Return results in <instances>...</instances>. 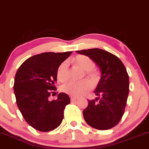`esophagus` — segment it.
Masks as SVG:
<instances>
[{
    "label": "esophagus",
    "instance_id": "obj_1",
    "mask_svg": "<svg viewBox=\"0 0 149 149\" xmlns=\"http://www.w3.org/2000/svg\"><path fill=\"white\" fill-rule=\"evenodd\" d=\"M70 99H71V102H73V101H76V100H77V97H70Z\"/></svg>",
    "mask_w": 149,
    "mask_h": 149
}]
</instances>
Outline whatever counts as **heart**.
<instances>
[{
	"instance_id": "b5f03b06",
	"label": "heart",
	"mask_w": 149,
	"mask_h": 149,
	"mask_svg": "<svg viewBox=\"0 0 149 149\" xmlns=\"http://www.w3.org/2000/svg\"><path fill=\"white\" fill-rule=\"evenodd\" d=\"M75 64L77 66L85 71L86 76L92 82H95L98 78V75L96 71H94L95 64L90 57L85 55L76 56L73 59ZM69 62L64 61L58 66L57 70V78L61 83L66 81L69 78ZM92 86L87 80H83L79 82L69 81L61 87V91L73 97H79L90 91Z\"/></svg>"
}]
</instances>
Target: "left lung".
Returning <instances> with one entry per match:
<instances>
[{"label":"left lung","instance_id":"8db88e82","mask_svg":"<svg viewBox=\"0 0 149 149\" xmlns=\"http://www.w3.org/2000/svg\"><path fill=\"white\" fill-rule=\"evenodd\" d=\"M77 53L88 56L98 65L101 79L95 89V100H88L83 110L85 122L92 127L106 130L113 127L124 114L129 94V76L124 64L111 53L99 48L82 49Z\"/></svg>","mask_w":149,"mask_h":149}]
</instances>
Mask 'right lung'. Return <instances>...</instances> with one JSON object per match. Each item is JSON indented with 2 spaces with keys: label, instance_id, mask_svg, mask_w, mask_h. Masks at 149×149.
Instances as JSON below:
<instances>
[{
  "label": "right lung",
  "instance_id": "add662e5",
  "mask_svg": "<svg viewBox=\"0 0 149 149\" xmlns=\"http://www.w3.org/2000/svg\"><path fill=\"white\" fill-rule=\"evenodd\" d=\"M71 53L36 54L27 59L17 71L14 83L17 105L27 123L37 130L51 131L62 122L65 107L71 102L69 95L61 92L52 101L49 97L56 90L58 66Z\"/></svg>",
  "mask_w": 149,
  "mask_h": 149
}]
</instances>
